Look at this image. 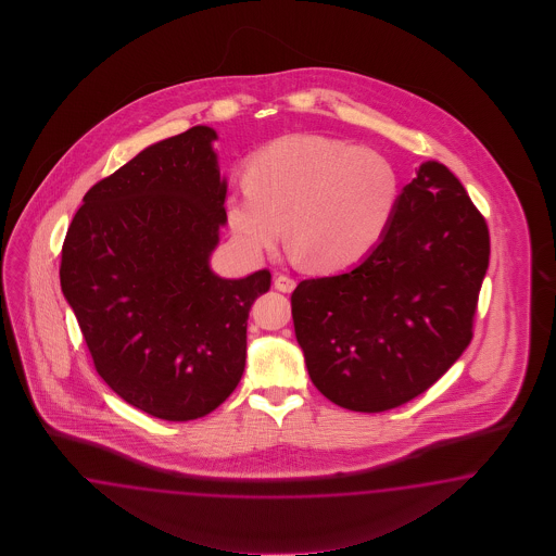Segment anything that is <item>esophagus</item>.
Returning <instances> with one entry per match:
<instances>
[{
    "label": "esophagus",
    "mask_w": 556,
    "mask_h": 556,
    "mask_svg": "<svg viewBox=\"0 0 556 556\" xmlns=\"http://www.w3.org/2000/svg\"><path fill=\"white\" fill-rule=\"evenodd\" d=\"M295 279H291V277H287V275H277L275 277V289L277 291H283V293H291L293 289H295Z\"/></svg>",
    "instance_id": "1"
}]
</instances>
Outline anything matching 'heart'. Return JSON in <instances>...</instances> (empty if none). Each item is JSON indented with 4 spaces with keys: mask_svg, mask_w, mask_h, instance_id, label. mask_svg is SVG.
<instances>
[{
    "mask_svg": "<svg viewBox=\"0 0 556 556\" xmlns=\"http://www.w3.org/2000/svg\"><path fill=\"white\" fill-rule=\"evenodd\" d=\"M388 154L326 135L277 138L254 152L247 184L224 200L238 249L270 253L287 235L318 273L363 263L386 240L402 203Z\"/></svg>",
    "mask_w": 556,
    "mask_h": 556,
    "instance_id": "b5f03b06",
    "label": "heart"
}]
</instances>
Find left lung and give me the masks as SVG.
Returning <instances> with one entry per match:
<instances>
[{
	"mask_svg": "<svg viewBox=\"0 0 556 556\" xmlns=\"http://www.w3.org/2000/svg\"><path fill=\"white\" fill-rule=\"evenodd\" d=\"M488 267V222L451 168L421 163L377 251L291 293L312 383L369 414L418 397L469 346Z\"/></svg>",
	"mask_w": 556,
	"mask_h": 556,
	"instance_id": "left-lung-1",
	"label": "left lung"
}]
</instances>
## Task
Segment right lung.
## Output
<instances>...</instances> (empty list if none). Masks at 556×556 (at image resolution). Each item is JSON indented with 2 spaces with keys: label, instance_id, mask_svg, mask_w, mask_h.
I'll list each match as a JSON object with an SVG mask.
<instances>
[{
  "label": "right lung",
  "instance_id": "add662e5",
  "mask_svg": "<svg viewBox=\"0 0 556 556\" xmlns=\"http://www.w3.org/2000/svg\"><path fill=\"white\" fill-rule=\"evenodd\" d=\"M207 126L161 140L85 193L61 253V289L101 379L168 421L202 418L235 391L247 321L269 269H210L224 218Z\"/></svg>",
  "mask_w": 556,
  "mask_h": 556
}]
</instances>
